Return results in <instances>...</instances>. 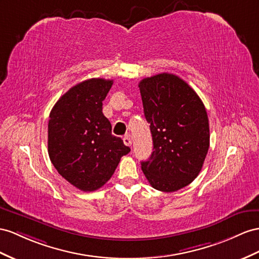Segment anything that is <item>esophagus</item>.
Listing matches in <instances>:
<instances>
[{
  "instance_id": "34e87169",
  "label": "esophagus",
  "mask_w": 259,
  "mask_h": 259,
  "mask_svg": "<svg viewBox=\"0 0 259 259\" xmlns=\"http://www.w3.org/2000/svg\"><path fill=\"white\" fill-rule=\"evenodd\" d=\"M123 143L127 145V147H131V138L129 135H127L123 138Z\"/></svg>"
}]
</instances>
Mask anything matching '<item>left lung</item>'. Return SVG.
Returning <instances> with one entry per match:
<instances>
[{"label":"left lung","instance_id":"1","mask_svg":"<svg viewBox=\"0 0 259 259\" xmlns=\"http://www.w3.org/2000/svg\"><path fill=\"white\" fill-rule=\"evenodd\" d=\"M153 152L141 168L153 188L173 193L200 173L210 144L200 97L177 75L161 73L139 83Z\"/></svg>","mask_w":259,"mask_h":259}]
</instances>
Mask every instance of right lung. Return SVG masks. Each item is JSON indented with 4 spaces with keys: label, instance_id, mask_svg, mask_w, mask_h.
Returning a JSON list of instances; mask_svg holds the SVG:
<instances>
[{
    "label": "right lung",
    "instance_id": "add662e5",
    "mask_svg": "<svg viewBox=\"0 0 259 259\" xmlns=\"http://www.w3.org/2000/svg\"><path fill=\"white\" fill-rule=\"evenodd\" d=\"M112 79L90 78L71 88L52 108L48 123V153L64 180L82 191L107 183L130 148L111 135L103 101Z\"/></svg>",
    "mask_w": 259,
    "mask_h": 259
}]
</instances>
